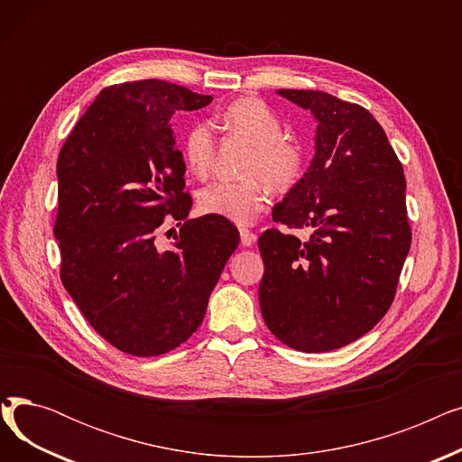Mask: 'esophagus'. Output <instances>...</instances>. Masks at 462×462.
<instances>
[{"instance_id":"34e87169","label":"esophagus","mask_w":462,"mask_h":462,"mask_svg":"<svg viewBox=\"0 0 462 462\" xmlns=\"http://www.w3.org/2000/svg\"><path fill=\"white\" fill-rule=\"evenodd\" d=\"M239 237H241V245L251 247V245L254 244L256 234L251 232V230H247V228H239Z\"/></svg>"}]
</instances>
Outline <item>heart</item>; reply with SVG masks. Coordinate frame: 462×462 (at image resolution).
Returning <instances> with one entry per match:
<instances>
[{"label":"heart","instance_id":"1","mask_svg":"<svg viewBox=\"0 0 462 462\" xmlns=\"http://www.w3.org/2000/svg\"><path fill=\"white\" fill-rule=\"evenodd\" d=\"M217 124L251 145L244 166L245 180L206 185L199 192V209L204 215L249 225L268 202L265 187L273 192H286L298 183L303 170V150L298 142L282 136V121L256 97L230 103L218 114ZM183 155L192 174L204 178L209 172L215 155L209 125L199 124L187 133Z\"/></svg>","mask_w":462,"mask_h":462}]
</instances>
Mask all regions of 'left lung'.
Listing matches in <instances>:
<instances>
[{
    "instance_id": "obj_1",
    "label": "left lung",
    "mask_w": 462,
    "mask_h": 462,
    "mask_svg": "<svg viewBox=\"0 0 462 462\" xmlns=\"http://www.w3.org/2000/svg\"><path fill=\"white\" fill-rule=\"evenodd\" d=\"M319 121L312 162L258 239L265 326L286 346L317 354L350 345L392 307L411 244L406 180L369 110L312 89H279Z\"/></svg>"
}]
</instances>
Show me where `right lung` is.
I'll list each match as a JSON object with an SVG mask.
<instances>
[{"label":"right lung","instance_id":"1","mask_svg":"<svg viewBox=\"0 0 462 462\" xmlns=\"http://www.w3.org/2000/svg\"><path fill=\"white\" fill-rule=\"evenodd\" d=\"M211 101L157 79L108 86L58 155L61 282L91 328L131 356L166 354L200 328L239 244L226 218L187 221L192 200L170 117ZM170 222L180 236L162 250L154 237Z\"/></svg>","mask_w":462,"mask_h":462}]
</instances>
